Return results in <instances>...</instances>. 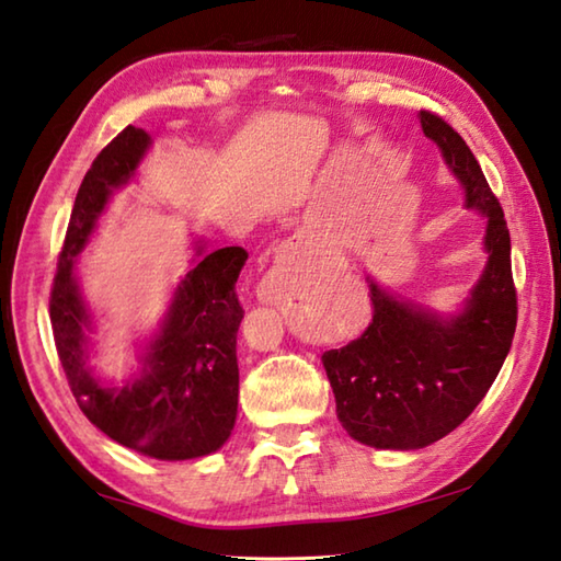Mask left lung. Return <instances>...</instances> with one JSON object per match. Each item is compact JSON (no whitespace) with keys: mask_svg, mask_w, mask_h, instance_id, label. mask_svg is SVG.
I'll return each instance as SVG.
<instances>
[{"mask_svg":"<svg viewBox=\"0 0 561 561\" xmlns=\"http://www.w3.org/2000/svg\"><path fill=\"white\" fill-rule=\"evenodd\" d=\"M424 135L466 188V206L488 218V264L458 316L442 319L370 282L373 321L360 339L323 353L335 412L353 439L375 449H422L454 432L491 390L511 351L517 294L503 208L461 135L430 110Z\"/></svg>","mask_w":561,"mask_h":561,"instance_id":"left-lung-1","label":"left lung"}]
</instances>
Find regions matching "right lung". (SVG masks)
Returning a JSON list of instances; mask_svg holds the SVG:
<instances>
[{
  "mask_svg": "<svg viewBox=\"0 0 561 561\" xmlns=\"http://www.w3.org/2000/svg\"><path fill=\"white\" fill-rule=\"evenodd\" d=\"M149 145L147 131L129 125L88 169L58 254L48 307L60 365L88 420L127 449L161 461H186L218 451L236 426V345L245 316L236 284L248 252L220 248L203 254L181 279L161 331L141 358L139 378L127 380L125 387H103L88 370L90 316L73 277L76 254L88 242L107 198L135 176Z\"/></svg>",
  "mask_w": 561,
  "mask_h": 561,
  "instance_id": "right-lung-1",
  "label": "right lung"
}]
</instances>
